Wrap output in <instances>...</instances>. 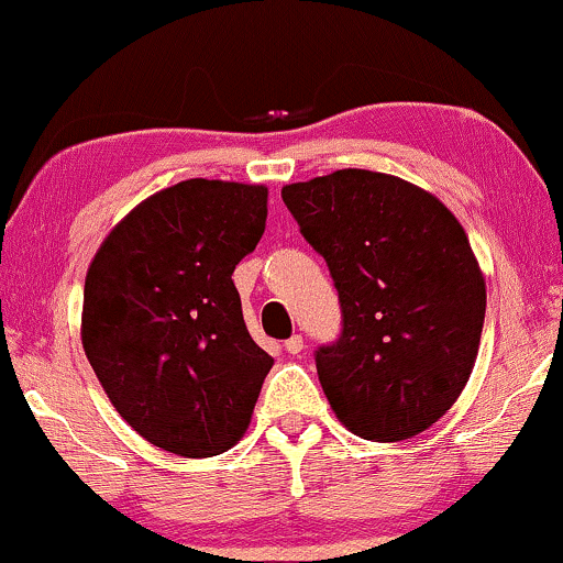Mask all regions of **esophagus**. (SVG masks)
Instances as JSON below:
<instances>
[{
    "mask_svg": "<svg viewBox=\"0 0 563 563\" xmlns=\"http://www.w3.org/2000/svg\"><path fill=\"white\" fill-rule=\"evenodd\" d=\"M286 351H288V354H301V351H303V338L301 335H294V338H288V341H286Z\"/></svg>",
    "mask_w": 563,
    "mask_h": 563,
    "instance_id": "34e87169",
    "label": "esophagus"
}]
</instances>
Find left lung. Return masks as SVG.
<instances>
[{
    "mask_svg": "<svg viewBox=\"0 0 563 563\" xmlns=\"http://www.w3.org/2000/svg\"><path fill=\"white\" fill-rule=\"evenodd\" d=\"M283 201L341 301V335L314 354L335 417L364 440L419 435L462 396L483 335L464 228L422 188L351 167L283 186Z\"/></svg>",
    "mask_w": 563,
    "mask_h": 563,
    "instance_id": "left-lung-1",
    "label": "left lung"
}]
</instances>
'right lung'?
<instances>
[{
    "mask_svg": "<svg viewBox=\"0 0 563 563\" xmlns=\"http://www.w3.org/2000/svg\"><path fill=\"white\" fill-rule=\"evenodd\" d=\"M264 220V186L183 180L125 214L88 267V362L118 415L162 451L217 456L252 422L273 356L249 335L233 269Z\"/></svg>",
    "mask_w": 563,
    "mask_h": 563,
    "instance_id": "obj_1",
    "label": "right lung"
}]
</instances>
